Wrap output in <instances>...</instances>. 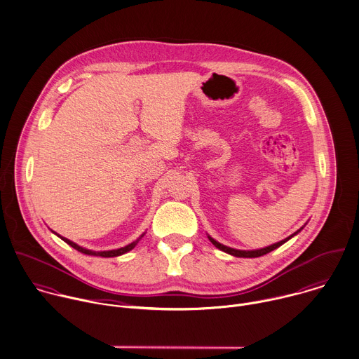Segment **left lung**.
Returning <instances> with one entry per match:
<instances>
[{
    "mask_svg": "<svg viewBox=\"0 0 359 359\" xmlns=\"http://www.w3.org/2000/svg\"><path fill=\"white\" fill-rule=\"evenodd\" d=\"M299 231H301V230H298L297 233H294V234L290 236L288 238L283 239V241H280V242H277V243H273V245L266 246V248H262V249H256V250H238V249H233V248H229V246H226V245H222L220 242L215 241L212 237H209V239H210V242H212L216 248H219L220 250H224V252H227V253H230V255H233V256H237V257H259V256H263V255H266V253L274 250L276 248H278L280 245H283V243L287 242L288 239L292 238V237H294L295 234H298Z\"/></svg>",
    "mask_w": 359,
    "mask_h": 359,
    "instance_id": "8db88e82",
    "label": "left lung"
}]
</instances>
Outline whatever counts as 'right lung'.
Listing matches in <instances>:
<instances>
[{
	"label": "right lung",
	"mask_w": 359,
	"mask_h": 359,
	"mask_svg": "<svg viewBox=\"0 0 359 359\" xmlns=\"http://www.w3.org/2000/svg\"><path fill=\"white\" fill-rule=\"evenodd\" d=\"M58 237H60V236H58ZM142 237H143V236H142ZM60 238L62 239V241H65V242H67L68 245H71L74 249H76V250H79V252H82V253H85V255H93V256H102V257H114V256H120V255H123V253L129 252L130 249H133L135 245L137 243V241H135V242H132V243H129V245H126V246H123V248H120V249L95 252V250H90V249H85V248L76 245L75 242H72V241H69V239L64 238V237H60Z\"/></svg>",
	"instance_id": "1"
}]
</instances>
